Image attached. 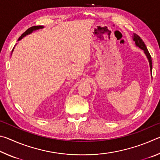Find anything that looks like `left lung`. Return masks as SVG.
<instances>
[{
    "mask_svg": "<svg viewBox=\"0 0 160 160\" xmlns=\"http://www.w3.org/2000/svg\"><path fill=\"white\" fill-rule=\"evenodd\" d=\"M132 39H133V41L135 43V45H136L137 47H138L140 48H141L142 50L144 51V53H145L146 56H147V58L148 59V61H149V63H150V71L152 72V64L151 56H150V53H149L147 47H146L144 42H143L141 38H140L138 36V35L136 34H133V36H132Z\"/></svg>",
    "mask_w": 160,
    "mask_h": 160,
    "instance_id": "obj_1",
    "label": "left lung"
}]
</instances>
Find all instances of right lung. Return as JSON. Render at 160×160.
Masks as SVG:
<instances>
[{
  "instance_id": "1",
  "label": "right lung",
  "mask_w": 160,
  "mask_h": 160,
  "mask_svg": "<svg viewBox=\"0 0 160 160\" xmlns=\"http://www.w3.org/2000/svg\"><path fill=\"white\" fill-rule=\"evenodd\" d=\"M42 28H44V27H43V26H40V25H39V26H33V27H32V28H29L28 29H27V30H26L25 32H24V33H23L22 34L20 37H19V39H18V41H20V39H22V38H23L24 37H25L26 35H28V34H31L32 32H33V31L37 30V29H42ZM13 50H14V48H13V49H12V53Z\"/></svg>"
}]
</instances>
